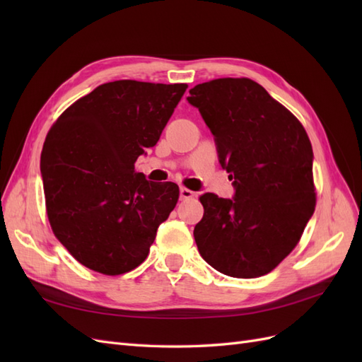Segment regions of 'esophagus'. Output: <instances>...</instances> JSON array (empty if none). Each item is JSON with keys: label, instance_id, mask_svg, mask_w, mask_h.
I'll return each instance as SVG.
<instances>
[{"label": "esophagus", "instance_id": "obj_1", "mask_svg": "<svg viewBox=\"0 0 362 362\" xmlns=\"http://www.w3.org/2000/svg\"><path fill=\"white\" fill-rule=\"evenodd\" d=\"M180 196H181V199H192V198H194V192L185 189V187H181Z\"/></svg>", "mask_w": 362, "mask_h": 362}]
</instances>
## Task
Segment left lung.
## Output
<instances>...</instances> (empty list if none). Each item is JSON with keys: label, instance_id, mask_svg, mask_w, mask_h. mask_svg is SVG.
I'll use <instances>...</instances> for the list:
<instances>
[{"label": "left lung", "instance_id": "left-lung-1", "mask_svg": "<svg viewBox=\"0 0 362 362\" xmlns=\"http://www.w3.org/2000/svg\"><path fill=\"white\" fill-rule=\"evenodd\" d=\"M187 101L199 108L234 178V199L204 193L194 226L201 257L233 278L267 275L290 255L315 208L313 146L286 107L250 78L194 86Z\"/></svg>", "mask_w": 362, "mask_h": 362}]
</instances>
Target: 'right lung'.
Instances as JSON below:
<instances>
[{
  "instance_id": "right-lung-1",
  "label": "right lung",
  "mask_w": 362,
  "mask_h": 362,
  "mask_svg": "<svg viewBox=\"0 0 362 362\" xmlns=\"http://www.w3.org/2000/svg\"><path fill=\"white\" fill-rule=\"evenodd\" d=\"M187 84L119 80L98 86L52 124L40 157L54 235L93 272L140 266L180 198L175 182L134 169L154 146Z\"/></svg>"
}]
</instances>
